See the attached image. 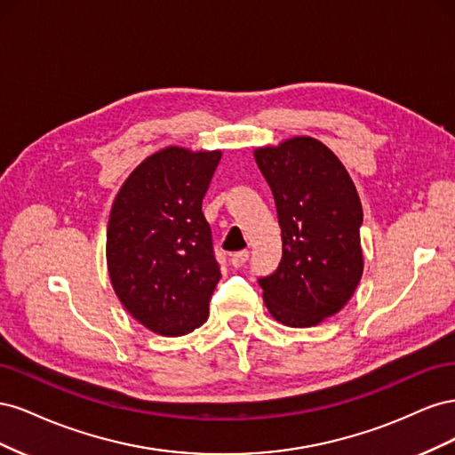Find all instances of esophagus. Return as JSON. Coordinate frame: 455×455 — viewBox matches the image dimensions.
Segmentation results:
<instances>
[{
	"label": "esophagus",
	"mask_w": 455,
	"mask_h": 455,
	"mask_svg": "<svg viewBox=\"0 0 455 455\" xmlns=\"http://www.w3.org/2000/svg\"><path fill=\"white\" fill-rule=\"evenodd\" d=\"M246 259H249V252H246V251L235 252L231 256V266L233 267H243L246 264Z\"/></svg>",
	"instance_id": "obj_1"
}]
</instances>
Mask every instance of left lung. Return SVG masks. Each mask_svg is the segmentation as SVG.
<instances>
[{
  "label": "left lung",
  "mask_w": 455,
  "mask_h": 455,
  "mask_svg": "<svg viewBox=\"0 0 455 455\" xmlns=\"http://www.w3.org/2000/svg\"><path fill=\"white\" fill-rule=\"evenodd\" d=\"M283 233L279 269L259 279L275 321L309 328L346 307L364 269L363 204L334 151L313 136L254 149Z\"/></svg>",
  "instance_id": "1"
}]
</instances>
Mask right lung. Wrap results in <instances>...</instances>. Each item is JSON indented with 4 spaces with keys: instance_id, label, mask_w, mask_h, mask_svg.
Listing matches in <instances>:
<instances>
[{
    "instance_id": "obj_1",
    "label": "right lung",
    "mask_w": 455,
    "mask_h": 455,
    "mask_svg": "<svg viewBox=\"0 0 455 455\" xmlns=\"http://www.w3.org/2000/svg\"><path fill=\"white\" fill-rule=\"evenodd\" d=\"M222 149L167 146L146 157L109 212V283L132 319L159 336H184L209 319L220 281L201 211Z\"/></svg>"
}]
</instances>
